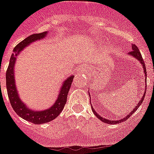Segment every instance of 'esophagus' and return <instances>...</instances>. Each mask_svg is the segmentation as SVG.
I'll return each mask as SVG.
<instances>
[{"instance_id": "obj_1", "label": "esophagus", "mask_w": 154, "mask_h": 154, "mask_svg": "<svg viewBox=\"0 0 154 154\" xmlns=\"http://www.w3.org/2000/svg\"><path fill=\"white\" fill-rule=\"evenodd\" d=\"M85 68H86L85 66H84V67H81V68L77 69V74H80V73H81V69H85Z\"/></svg>"}]
</instances>
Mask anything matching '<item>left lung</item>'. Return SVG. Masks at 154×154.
I'll return each mask as SVG.
<instances>
[{
	"instance_id": "8db88e82",
	"label": "left lung",
	"mask_w": 154,
	"mask_h": 154,
	"mask_svg": "<svg viewBox=\"0 0 154 154\" xmlns=\"http://www.w3.org/2000/svg\"><path fill=\"white\" fill-rule=\"evenodd\" d=\"M129 54L130 55L132 56V57H135L136 59L138 60V61H139L140 63H141V65H142V68H143V69H144L143 73H145V76H146V66H145L144 61H143V58H142V55H141V54H140L139 50H138V48L137 47V46H135L134 44H132V51H131V52H130ZM145 82H146V81H145ZM146 91H145V92H144V94H143V96H142V98L140 100L138 104L136 105L135 108H134V109L132 112H130V113L128 114V115H127V116H126L125 118L122 119H119V120H109V119H104L103 117H101V116H100V115H99V114L96 112V111H95V109H93V107H92V112H93L95 116H97V118H98L100 120L102 121V122H105V123H108V124H118V123H120V122H123V121L128 119H129V117H131V115H132L134 112L137 111V109L138 108V107L141 105V103H142V102H143V100H144L145 96H146Z\"/></svg>"
}]
</instances>
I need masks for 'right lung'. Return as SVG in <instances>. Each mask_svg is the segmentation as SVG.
<instances>
[{"instance_id": "1", "label": "right lung", "mask_w": 154, "mask_h": 154, "mask_svg": "<svg viewBox=\"0 0 154 154\" xmlns=\"http://www.w3.org/2000/svg\"><path fill=\"white\" fill-rule=\"evenodd\" d=\"M47 35H48L47 32L33 34L23 39L18 45H16V47H15V48L13 49V53L10 57L9 65H8V69L6 71V87H7V92H8L10 103L12 108L21 118L35 124H42V123L51 122L56 117H57V116L62 112L67 100V95H68L69 90L70 88L71 84L73 80V76H70L68 78H66L61 87L55 103L51 107H49L48 109L43 110V111L32 110L27 107V105L21 100L19 97L14 77V67L16 64V57L20 54L21 51H23L25 47H27L32 42L40 40L42 38H45Z\"/></svg>"}]
</instances>
